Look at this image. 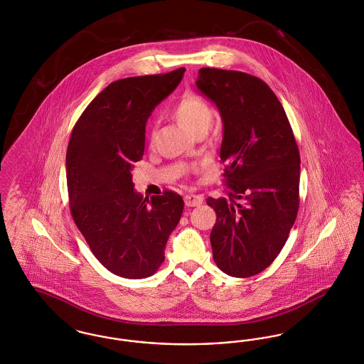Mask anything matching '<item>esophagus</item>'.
<instances>
[{"instance_id":"34e87169","label":"esophagus","mask_w":364,"mask_h":364,"mask_svg":"<svg viewBox=\"0 0 364 364\" xmlns=\"http://www.w3.org/2000/svg\"><path fill=\"white\" fill-rule=\"evenodd\" d=\"M184 202L188 208L200 206L203 203V196L202 195H195V193H188V195L184 196Z\"/></svg>"}]
</instances>
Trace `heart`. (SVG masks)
I'll use <instances>...</instances> for the list:
<instances>
[{"label": "heart", "mask_w": 364, "mask_h": 364, "mask_svg": "<svg viewBox=\"0 0 364 364\" xmlns=\"http://www.w3.org/2000/svg\"><path fill=\"white\" fill-rule=\"evenodd\" d=\"M172 114L177 122L190 129L191 132L208 129L213 119V110L208 101L202 95L192 91L180 97V100L172 107ZM147 136L150 141L154 140V127L151 124L147 127Z\"/></svg>", "instance_id": "obj_1"}]
</instances>
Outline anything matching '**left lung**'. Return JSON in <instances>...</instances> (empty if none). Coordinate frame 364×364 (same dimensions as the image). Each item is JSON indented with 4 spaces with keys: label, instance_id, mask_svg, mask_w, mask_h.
Masks as SVG:
<instances>
[{
    "label": "left lung",
    "instance_id": "obj_1",
    "mask_svg": "<svg viewBox=\"0 0 364 364\" xmlns=\"http://www.w3.org/2000/svg\"><path fill=\"white\" fill-rule=\"evenodd\" d=\"M196 87L224 122L226 198H208L217 221L213 258L232 277L255 276L285 245L299 210L300 154L287 113L259 77L202 68Z\"/></svg>",
    "mask_w": 364,
    "mask_h": 364
}]
</instances>
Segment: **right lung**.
<instances>
[{
    "instance_id": "obj_1",
    "label": "right lung",
    "mask_w": 364,
    "mask_h": 364,
    "mask_svg": "<svg viewBox=\"0 0 364 364\" xmlns=\"http://www.w3.org/2000/svg\"><path fill=\"white\" fill-rule=\"evenodd\" d=\"M186 68L110 83L70 134L67 184L70 214L94 257L116 276H153L178 224L184 200L165 191L150 199L134 190L131 171L144 153L146 122Z\"/></svg>"
}]
</instances>
